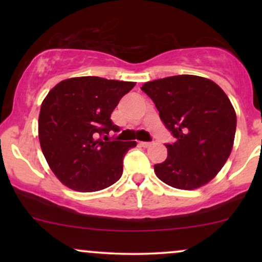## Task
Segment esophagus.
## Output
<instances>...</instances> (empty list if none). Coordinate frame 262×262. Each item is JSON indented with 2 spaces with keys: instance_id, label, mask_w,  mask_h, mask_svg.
<instances>
[{
  "instance_id": "1",
  "label": "esophagus",
  "mask_w": 262,
  "mask_h": 262,
  "mask_svg": "<svg viewBox=\"0 0 262 262\" xmlns=\"http://www.w3.org/2000/svg\"><path fill=\"white\" fill-rule=\"evenodd\" d=\"M139 145L143 146V148H149V146L152 145V143H149V141H140Z\"/></svg>"
}]
</instances>
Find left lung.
<instances>
[{
  "instance_id": "1",
  "label": "left lung",
  "mask_w": 262,
  "mask_h": 262,
  "mask_svg": "<svg viewBox=\"0 0 262 262\" xmlns=\"http://www.w3.org/2000/svg\"><path fill=\"white\" fill-rule=\"evenodd\" d=\"M141 90L175 138L166 144V160L154 165L156 176L180 189L208 183L233 149L236 114L228 96L215 82L194 75L150 81Z\"/></svg>"
}]
</instances>
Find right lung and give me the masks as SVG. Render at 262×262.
I'll return each mask as SVG.
<instances>
[{"label":"right lung","mask_w":262,"mask_h":262,"mask_svg":"<svg viewBox=\"0 0 262 262\" xmlns=\"http://www.w3.org/2000/svg\"><path fill=\"white\" fill-rule=\"evenodd\" d=\"M134 86L97 76L73 77L59 82L44 98L38 121L40 148L69 188L101 191L121 179L123 158L137 143L108 138L111 132H119L111 113Z\"/></svg>","instance_id":"right-lung-1"}]
</instances>
